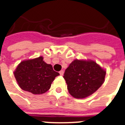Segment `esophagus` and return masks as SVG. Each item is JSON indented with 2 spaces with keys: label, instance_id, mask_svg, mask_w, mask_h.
Segmentation results:
<instances>
[{
  "label": "esophagus",
  "instance_id": "esophagus-1",
  "mask_svg": "<svg viewBox=\"0 0 125 125\" xmlns=\"http://www.w3.org/2000/svg\"><path fill=\"white\" fill-rule=\"evenodd\" d=\"M63 73H64V72L63 70H61L60 72V74L61 75V76H63Z\"/></svg>",
  "mask_w": 125,
  "mask_h": 125
}]
</instances>
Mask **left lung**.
<instances>
[{"instance_id": "8db88e82", "label": "left lung", "mask_w": 125, "mask_h": 125, "mask_svg": "<svg viewBox=\"0 0 125 125\" xmlns=\"http://www.w3.org/2000/svg\"><path fill=\"white\" fill-rule=\"evenodd\" d=\"M105 76L106 71L94 61L76 60L65 70L63 78L72 96L84 98L102 86Z\"/></svg>"}]
</instances>
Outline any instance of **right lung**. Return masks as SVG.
Segmentation results:
<instances>
[{"label": "right lung", "instance_id": "1", "mask_svg": "<svg viewBox=\"0 0 125 125\" xmlns=\"http://www.w3.org/2000/svg\"><path fill=\"white\" fill-rule=\"evenodd\" d=\"M14 75L21 89L33 94H41L50 88L55 78L60 73L55 72L52 65L46 63L41 56L21 62Z\"/></svg>", "mask_w": 125, "mask_h": 125}]
</instances>
